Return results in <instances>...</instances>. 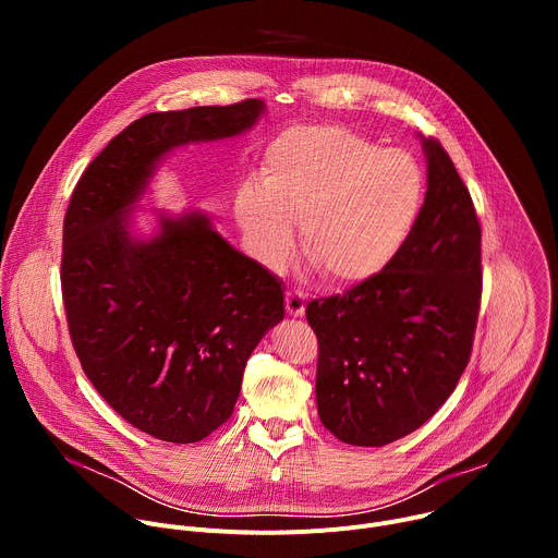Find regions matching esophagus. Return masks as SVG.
I'll return each mask as SVG.
<instances>
[{"mask_svg":"<svg viewBox=\"0 0 558 558\" xmlns=\"http://www.w3.org/2000/svg\"><path fill=\"white\" fill-rule=\"evenodd\" d=\"M284 304H287V313H289V315H293V317H302V315H304L306 302H304V295H302V293L289 291L287 298H284Z\"/></svg>","mask_w":558,"mask_h":558,"instance_id":"obj_1","label":"esophagus"}]
</instances>
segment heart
I'll return each instance as SVG.
<instances>
[{"instance_id": "1", "label": "heart", "mask_w": 558, "mask_h": 558, "mask_svg": "<svg viewBox=\"0 0 558 558\" xmlns=\"http://www.w3.org/2000/svg\"><path fill=\"white\" fill-rule=\"evenodd\" d=\"M424 203L413 156L381 149L342 125L282 130L265 147L258 181L235 194V220L254 258L280 271L300 247L336 287L379 276L409 243Z\"/></svg>"}]
</instances>
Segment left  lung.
Returning a JSON list of instances; mask_svg holds the SVG:
<instances>
[{
	"label": "left lung",
	"instance_id": "8db88e82",
	"mask_svg": "<svg viewBox=\"0 0 558 558\" xmlns=\"http://www.w3.org/2000/svg\"><path fill=\"white\" fill-rule=\"evenodd\" d=\"M422 138L428 190L409 243L379 276L313 300L317 415L340 441L386 446L426 424L468 366L482 300V227L435 138Z\"/></svg>",
	"mask_w": 558,
	"mask_h": 558
}]
</instances>
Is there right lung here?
<instances>
[{"mask_svg":"<svg viewBox=\"0 0 558 558\" xmlns=\"http://www.w3.org/2000/svg\"><path fill=\"white\" fill-rule=\"evenodd\" d=\"M265 101L151 112L117 134L78 179L63 218L61 291L72 347L104 400L172 444L225 424L245 364L284 317L282 282L233 250L198 209L158 211L149 238L132 207L163 158L247 132Z\"/></svg>","mask_w":558,"mask_h":558,"instance_id":"obj_1","label":"right lung"}]
</instances>
